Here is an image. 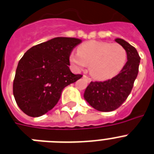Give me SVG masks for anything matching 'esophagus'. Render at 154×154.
I'll return each mask as SVG.
<instances>
[{
	"label": "esophagus",
	"mask_w": 154,
	"mask_h": 154,
	"mask_svg": "<svg viewBox=\"0 0 154 154\" xmlns=\"http://www.w3.org/2000/svg\"><path fill=\"white\" fill-rule=\"evenodd\" d=\"M82 78L85 79H86L88 82H90V81H91V79H90L89 78V77H87V76H86V75H83V76H82Z\"/></svg>",
	"instance_id": "1"
}]
</instances>
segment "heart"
I'll return each instance as SVG.
<instances>
[{"label": "heart", "mask_w": 154, "mask_h": 154, "mask_svg": "<svg viewBox=\"0 0 154 154\" xmlns=\"http://www.w3.org/2000/svg\"><path fill=\"white\" fill-rule=\"evenodd\" d=\"M127 54L118 43L90 40L78 47V53L70 54L69 61L81 70L90 64V73L98 80H106L118 75L125 66Z\"/></svg>", "instance_id": "1"}]
</instances>
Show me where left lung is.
<instances>
[{
	"label": "left lung",
	"instance_id": "8db88e82",
	"mask_svg": "<svg viewBox=\"0 0 154 154\" xmlns=\"http://www.w3.org/2000/svg\"><path fill=\"white\" fill-rule=\"evenodd\" d=\"M115 41L124 47L127 54V62L120 73L104 82H91L84 92V99L94 109L108 112L119 107L131 93L137 77L140 55L131 44L117 38Z\"/></svg>",
	"mask_w": 154,
	"mask_h": 154
}]
</instances>
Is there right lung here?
Here are the masks:
<instances>
[{"mask_svg":"<svg viewBox=\"0 0 154 154\" xmlns=\"http://www.w3.org/2000/svg\"><path fill=\"white\" fill-rule=\"evenodd\" d=\"M81 42L78 38H53L24 54L15 72L13 94L26 115L36 118L51 111L63 89L82 77L68 67L72 49Z\"/></svg>","mask_w":154,"mask_h":154,"instance_id":"obj_1","label":"right lung"}]
</instances>
